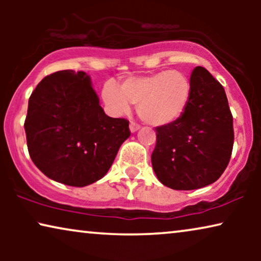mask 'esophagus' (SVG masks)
<instances>
[{
    "mask_svg": "<svg viewBox=\"0 0 261 261\" xmlns=\"http://www.w3.org/2000/svg\"><path fill=\"white\" fill-rule=\"evenodd\" d=\"M129 129H130L132 133H134V132L140 129V126H139L138 123H135V122H133V121H132V122L129 123Z\"/></svg>",
    "mask_w": 261,
    "mask_h": 261,
    "instance_id": "obj_1",
    "label": "esophagus"
}]
</instances>
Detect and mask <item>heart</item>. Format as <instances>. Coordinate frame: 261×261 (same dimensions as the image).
I'll return each instance as SVG.
<instances>
[{
  "instance_id": "heart-1",
  "label": "heart",
  "mask_w": 261,
  "mask_h": 261,
  "mask_svg": "<svg viewBox=\"0 0 261 261\" xmlns=\"http://www.w3.org/2000/svg\"><path fill=\"white\" fill-rule=\"evenodd\" d=\"M192 85L179 70H163L124 80L120 88L107 82L102 88L103 102L115 116L127 114L130 103H138L139 116L152 126H164L179 119L190 102Z\"/></svg>"
}]
</instances>
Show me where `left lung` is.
Masks as SVG:
<instances>
[{"label":"left lung","instance_id":"8db88e82","mask_svg":"<svg viewBox=\"0 0 261 261\" xmlns=\"http://www.w3.org/2000/svg\"><path fill=\"white\" fill-rule=\"evenodd\" d=\"M190 102L179 119L156 127L153 170L173 190H194L214 183L230 160L234 144L224 89L208 70L196 66Z\"/></svg>","mask_w":261,"mask_h":261}]
</instances>
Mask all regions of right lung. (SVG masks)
<instances>
[{
    "mask_svg": "<svg viewBox=\"0 0 261 261\" xmlns=\"http://www.w3.org/2000/svg\"><path fill=\"white\" fill-rule=\"evenodd\" d=\"M32 162L45 176L70 187L95 183L130 135L129 121L106 115L83 71L46 76L32 92L26 121Z\"/></svg>",
    "mask_w": 261,
    "mask_h": 261,
    "instance_id": "add662e5",
    "label": "right lung"
}]
</instances>
